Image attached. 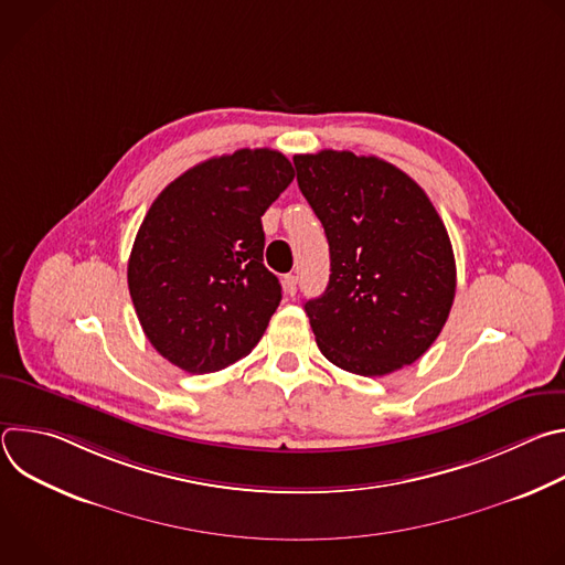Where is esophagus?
Returning a JSON list of instances; mask_svg holds the SVG:
<instances>
[{
	"label": "esophagus",
	"instance_id": "obj_1",
	"mask_svg": "<svg viewBox=\"0 0 565 565\" xmlns=\"http://www.w3.org/2000/svg\"><path fill=\"white\" fill-rule=\"evenodd\" d=\"M281 284H284V292H286V295L292 297V295L297 292V277H295V275H284Z\"/></svg>",
	"mask_w": 565,
	"mask_h": 565
}]
</instances>
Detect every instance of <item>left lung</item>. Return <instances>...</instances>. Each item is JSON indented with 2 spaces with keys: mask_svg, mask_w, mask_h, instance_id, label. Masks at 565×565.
Masks as SVG:
<instances>
[{
  "mask_svg": "<svg viewBox=\"0 0 565 565\" xmlns=\"http://www.w3.org/2000/svg\"><path fill=\"white\" fill-rule=\"evenodd\" d=\"M292 163L331 250L324 295L303 303L319 351L366 377L414 364L456 295L451 241L429 196L375 156L324 149Z\"/></svg>",
  "mask_w": 565,
  "mask_h": 565,
  "instance_id": "1",
  "label": "left lung"
}]
</instances>
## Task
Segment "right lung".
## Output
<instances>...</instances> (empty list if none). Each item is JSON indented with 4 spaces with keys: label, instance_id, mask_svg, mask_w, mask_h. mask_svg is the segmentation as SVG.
Here are the masks:
<instances>
[{
    "label": "right lung",
    "instance_id": "add662e5",
    "mask_svg": "<svg viewBox=\"0 0 565 565\" xmlns=\"http://www.w3.org/2000/svg\"><path fill=\"white\" fill-rule=\"evenodd\" d=\"M292 179L284 153L238 149L181 174L145 214L129 295L151 347L179 369L221 371L262 340L281 301L262 216Z\"/></svg>",
    "mask_w": 565,
    "mask_h": 565
}]
</instances>
